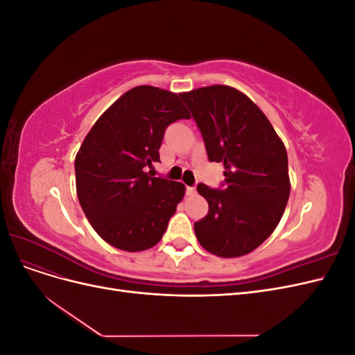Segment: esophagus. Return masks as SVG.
I'll use <instances>...</instances> for the list:
<instances>
[{
  "mask_svg": "<svg viewBox=\"0 0 355 355\" xmlns=\"http://www.w3.org/2000/svg\"><path fill=\"white\" fill-rule=\"evenodd\" d=\"M196 192H197V191H196L194 187H188V188H187V194H188V196H196Z\"/></svg>",
  "mask_w": 355,
  "mask_h": 355,
  "instance_id": "34e87169",
  "label": "esophagus"
}]
</instances>
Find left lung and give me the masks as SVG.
Wrapping results in <instances>:
<instances>
[{"label": "left lung", "instance_id": "left-lung-1", "mask_svg": "<svg viewBox=\"0 0 355 355\" xmlns=\"http://www.w3.org/2000/svg\"><path fill=\"white\" fill-rule=\"evenodd\" d=\"M210 161L223 163L222 189L198 184L209 202L194 223L200 244L220 257L253 252L277 228L290 196L287 153L265 114L230 85L180 93Z\"/></svg>", "mask_w": 355, "mask_h": 355}]
</instances>
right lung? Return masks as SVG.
Instances as JSON below:
<instances>
[{"instance_id": "add662e5", "label": "right lung", "mask_w": 355, "mask_h": 355, "mask_svg": "<svg viewBox=\"0 0 355 355\" xmlns=\"http://www.w3.org/2000/svg\"><path fill=\"white\" fill-rule=\"evenodd\" d=\"M189 118L180 94L137 85L106 110L75 157L77 196L93 230L116 249H151L185 196L180 182L153 178L168 124Z\"/></svg>"}]
</instances>
